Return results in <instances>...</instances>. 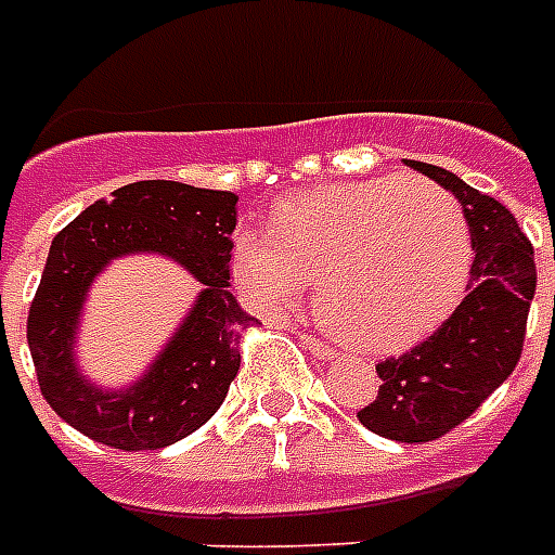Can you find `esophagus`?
Here are the masks:
<instances>
[{
    "label": "esophagus",
    "mask_w": 555,
    "mask_h": 555,
    "mask_svg": "<svg viewBox=\"0 0 555 555\" xmlns=\"http://www.w3.org/2000/svg\"><path fill=\"white\" fill-rule=\"evenodd\" d=\"M299 339H302V346L308 348L313 357H320V360H331V357H334L331 346H325V343L313 337V334H299Z\"/></svg>",
    "instance_id": "esophagus-1"
}]
</instances>
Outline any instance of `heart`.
<instances>
[{
	"mask_svg": "<svg viewBox=\"0 0 555 555\" xmlns=\"http://www.w3.org/2000/svg\"><path fill=\"white\" fill-rule=\"evenodd\" d=\"M469 221L423 178H374L285 201L270 238L242 230L230 273L264 313L320 282V320L357 351H395L438 325L464 291Z\"/></svg>",
	"mask_w": 555,
	"mask_h": 555,
	"instance_id": "1",
	"label": "heart"
}]
</instances>
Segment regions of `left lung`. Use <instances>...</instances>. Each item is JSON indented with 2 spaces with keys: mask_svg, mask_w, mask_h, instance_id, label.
I'll return each instance as SVG.
<instances>
[{
  "mask_svg": "<svg viewBox=\"0 0 555 555\" xmlns=\"http://www.w3.org/2000/svg\"><path fill=\"white\" fill-rule=\"evenodd\" d=\"M461 201L473 233L464 302L431 337L377 363V397L357 417L400 443H426L461 426L521 360L535 294L533 244L516 216L447 169L409 160Z\"/></svg>",
  "mask_w": 555,
  "mask_h": 555,
  "instance_id": "obj_1",
  "label": "left lung"
}]
</instances>
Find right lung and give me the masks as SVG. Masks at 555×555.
Here are the masks:
<instances>
[{
    "instance_id": "add662e5",
    "label": "right lung",
    "mask_w": 555,
    "mask_h": 555,
    "mask_svg": "<svg viewBox=\"0 0 555 555\" xmlns=\"http://www.w3.org/2000/svg\"><path fill=\"white\" fill-rule=\"evenodd\" d=\"M235 201L224 190L138 181L54 235L28 311V348L48 405L86 438L126 452L160 449L201 429L224 403L242 363V331L259 325L227 291ZM126 251L181 260L205 291L151 374L126 392H103L73 371V328L93 276Z\"/></svg>"
}]
</instances>
